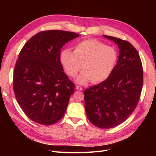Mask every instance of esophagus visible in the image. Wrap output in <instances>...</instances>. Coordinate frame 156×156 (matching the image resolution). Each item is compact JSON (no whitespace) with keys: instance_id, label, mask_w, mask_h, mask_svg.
<instances>
[{"instance_id":"esophagus-1","label":"esophagus","mask_w":156,"mask_h":156,"mask_svg":"<svg viewBox=\"0 0 156 156\" xmlns=\"http://www.w3.org/2000/svg\"><path fill=\"white\" fill-rule=\"evenodd\" d=\"M76 89L77 90H83V88L81 87H80V86H77L76 87Z\"/></svg>"}]
</instances>
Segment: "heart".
<instances>
[{"label": "heart", "mask_w": 156, "mask_h": 156, "mask_svg": "<svg viewBox=\"0 0 156 156\" xmlns=\"http://www.w3.org/2000/svg\"><path fill=\"white\" fill-rule=\"evenodd\" d=\"M117 58L114 48L94 39L79 42L73 52L66 49L60 55V62L70 77H76L83 64L84 70L76 80L79 84L105 81L114 70Z\"/></svg>", "instance_id": "b5f03b06"}]
</instances>
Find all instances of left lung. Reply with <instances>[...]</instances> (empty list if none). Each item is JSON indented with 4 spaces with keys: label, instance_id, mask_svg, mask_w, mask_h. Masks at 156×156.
<instances>
[{
    "label": "left lung",
    "instance_id": "8db88e82",
    "mask_svg": "<svg viewBox=\"0 0 156 156\" xmlns=\"http://www.w3.org/2000/svg\"><path fill=\"white\" fill-rule=\"evenodd\" d=\"M119 48V60L105 81L84 92V107L91 123L102 129L124 122L137 105L143 84V70L139 55L129 42L103 35Z\"/></svg>",
    "mask_w": 156,
    "mask_h": 156
}]
</instances>
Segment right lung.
Instances as JSON below:
<instances>
[{
  "label": "right lung",
  "mask_w": 156,
  "mask_h": 156,
  "mask_svg": "<svg viewBox=\"0 0 156 156\" xmlns=\"http://www.w3.org/2000/svg\"><path fill=\"white\" fill-rule=\"evenodd\" d=\"M79 36L64 30L41 31L20 51L13 72V91L25 114L37 124H55L66 111L75 85L63 72L60 50Z\"/></svg>",
  "instance_id": "1"
}]
</instances>
